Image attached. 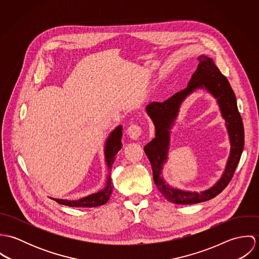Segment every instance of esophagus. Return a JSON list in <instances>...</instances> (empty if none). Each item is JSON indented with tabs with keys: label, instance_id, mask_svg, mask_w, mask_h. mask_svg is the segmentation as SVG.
Instances as JSON below:
<instances>
[{
	"label": "esophagus",
	"instance_id": "obj_1",
	"mask_svg": "<svg viewBox=\"0 0 259 259\" xmlns=\"http://www.w3.org/2000/svg\"><path fill=\"white\" fill-rule=\"evenodd\" d=\"M126 132H127V135L130 136L131 139L138 140L143 134V128H142V126H140L138 124H131L127 127Z\"/></svg>",
	"mask_w": 259,
	"mask_h": 259
}]
</instances>
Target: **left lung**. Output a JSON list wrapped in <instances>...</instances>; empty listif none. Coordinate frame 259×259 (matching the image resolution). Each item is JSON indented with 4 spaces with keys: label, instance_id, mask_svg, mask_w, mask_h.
Segmentation results:
<instances>
[{
    "label": "left lung",
    "instance_id": "8db88e82",
    "mask_svg": "<svg viewBox=\"0 0 259 259\" xmlns=\"http://www.w3.org/2000/svg\"><path fill=\"white\" fill-rule=\"evenodd\" d=\"M198 61L197 69L185 90L176 93L162 103L153 102L147 108L148 115L155 125V138L145 147V152L152 168L153 182L168 201L177 204L198 203L209 200L220 194L230 183L244 147L243 122L237 109L234 92L227 78L221 73L210 58L202 55L198 58ZM197 87H205L218 99L223 116L227 121L232 144L230 159L222 179L214 187L199 194L171 189L165 185L160 177L163 162L167 158L168 130L176 117L182 101Z\"/></svg>",
    "mask_w": 259,
    "mask_h": 259
}]
</instances>
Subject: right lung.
<instances>
[{
  "label": "right lung",
  "mask_w": 259,
  "mask_h": 259,
  "mask_svg": "<svg viewBox=\"0 0 259 259\" xmlns=\"http://www.w3.org/2000/svg\"><path fill=\"white\" fill-rule=\"evenodd\" d=\"M122 126L119 125L117 126L110 136V138L107 141L106 145V149H105V155H106V160L108 162V166L111 168L116 153L120 150L122 147L121 144V136H122ZM113 185L111 182V178L109 177L108 183L104 189L101 191L89 195L87 197L80 198L78 200H64V199H54L58 203L63 204V205H68V206H73V207H95V206H100L108 202L110 199L111 192H112Z\"/></svg>",
  "instance_id": "right-lung-1"
}]
</instances>
